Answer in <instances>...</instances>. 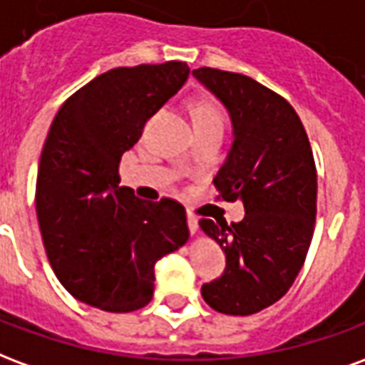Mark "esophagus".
<instances>
[{
    "instance_id": "34e87169",
    "label": "esophagus",
    "mask_w": 365,
    "mask_h": 365,
    "mask_svg": "<svg viewBox=\"0 0 365 365\" xmlns=\"http://www.w3.org/2000/svg\"><path fill=\"white\" fill-rule=\"evenodd\" d=\"M186 223H188L190 233H196V231H198V217L194 214H186Z\"/></svg>"
}]
</instances>
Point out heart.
Segmentation results:
<instances>
[{
  "label": "heart",
  "instance_id": "heart-1",
  "mask_svg": "<svg viewBox=\"0 0 365 365\" xmlns=\"http://www.w3.org/2000/svg\"><path fill=\"white\" fill-rule=\"evenodd\" d=\"M194 124H223V116L220 108L210 98H196L190 106Z\"/></svg>",
  "mask_w": 365,
  "mask_h": 365
}]
</instances>
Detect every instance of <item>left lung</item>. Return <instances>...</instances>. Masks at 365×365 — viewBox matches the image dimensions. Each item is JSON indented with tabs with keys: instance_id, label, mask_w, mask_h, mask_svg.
<instances>
[{
	"instance_id": "1",
	"label": "left lung",
	"mask_w": 365,
	"mask_h": 365,
	"mask_svg": "<svg viewBox=\"0 0 365 365\" xmlns=\"http://www.w3.org/2000/svg\"><path fill=\"white\" fill-rule=\"evenodd\" d=\"M192 76L230 113L233 143L214 185L223 200L245 206L239 223L200 220L225 252V270L202 286V297L225 315H252L278 302L305 262L317 215L315 159L299 116L278 93L214 68Z\"/></svg>"
}]
</instances>
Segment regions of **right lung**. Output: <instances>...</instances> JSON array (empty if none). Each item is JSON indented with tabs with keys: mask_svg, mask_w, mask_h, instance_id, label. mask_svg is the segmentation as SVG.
<instances>
[{
	"mask_svg": "<svg viewBox=\"0 0 365 365\" xmlns=\"http://www.w3.org/2000/svg\"><path fill=\"white\" fill-rule=\"evenodd\" d=\"M188 73L185 62L114 68L73 93L50 126L34 198L42 243L63 288L97 309L145 307L155 262L188 241L182 204L118 185L122 153Z\"/></svg>",
	"mask_w": 365,
	"mask_h": 365,
	"instance_id": "add662e5",
	"label": "right lung"
}]
</instances>
